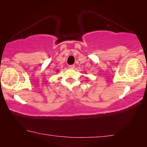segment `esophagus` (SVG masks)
<instances>
[{
	"instance_id": "34e87169",
	"label": "esophagus",
	"mask_w": 147,
	"mask_h": 147,
	"mask_svg": "<svg viewBox=\"0 0 147 147\" xmlns=\"http://www.w3.org/2000/svg\"><path fill=\"white\" fill-rule=\"evenodd\" d=\"M68 67H69L70 69H74V67H75V65H70L68 66Z\"/></svg>"
}]
</instances>
